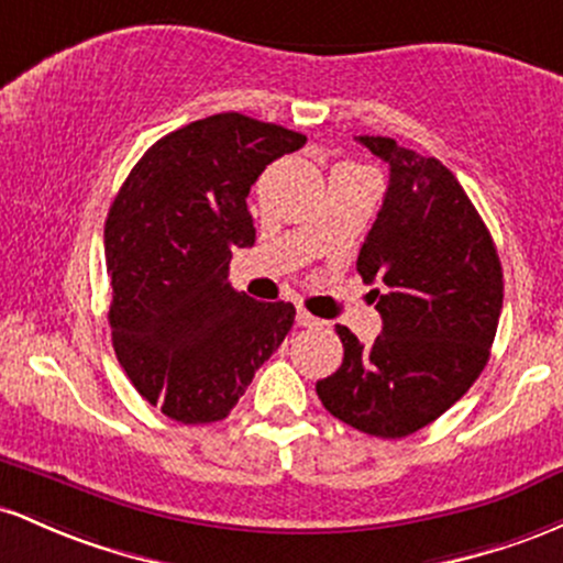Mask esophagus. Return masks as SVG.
<instances>
[{
    "label": "esophagus",
    "instance_id": "obj_1",
    "mask_svg": "<svg viewBox=\"0 0 563 563\" xmlns=\"http://www.w3.org/2000/svg\"><path fill=\"white\" fill-rule=\"evenodd\" d=\"M298 324H300V327H321V324H324V321L316 319L313 313H308L306 308L298 306Z\"/></svg>",
    "mask_w": 563,
    "mask_h": 563
}]
</instances>
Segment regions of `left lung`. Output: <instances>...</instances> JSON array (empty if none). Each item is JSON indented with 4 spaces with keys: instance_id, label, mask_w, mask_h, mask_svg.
<instances>
[{
    "instance_id": "obj_1",
    "label": "left lung",
    "mask_w": 563,
    "mask_h": 563,
    "mask_svg": "<svg viewBox=\"0 0 563 563\" xmlns=\"http://www.w3.org/2000/svg\"><path fill=\"white\" fill-rule=\"evenodd\" d=\"M390 180L356 271L375 284V343L338 324L343 364L316 383L330 415L377 439H404L446 412L489 362L503 311V268L482 214L433 156L358 135Z\"/></svg>"
}]
</instances>
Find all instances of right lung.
Listing matches in <instances>:
<instances>
[{"label": "right lung", "mask_w": 563, "mask_h": 563, "mask_svg": "<svg viewBox=\"0 0 563 563\" xmlns=\"http://www.w3.org/2000/svg\"><path fill=\"white\" fill-rule=\"evenodd\" d=\"M302 143L279 124L214 113L151 145L113 199L103 231L113 351L169 420H223L292 330V302L236 292L229 263L255 244L252 183Z\"/></svg>", "instance_id": "right-lung-1"}]
</instances>
